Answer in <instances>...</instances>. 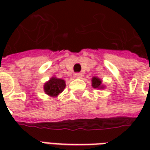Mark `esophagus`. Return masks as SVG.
<instances>
[{
	"instance_id": "34e87169",
	"label": "esophagus",
	"mask_w": 150,
	"mask_h": 150,
	"mask_svg": "<svg viewBox=\"0 0 150 150\" xmlns=\"http://www.w3.org/2000/svg\"><path fill=\"white\" fill-rule=\"evenodd\" d=\"M75 78H76V79L82 78V74H81V73H76V74L75 75Z\"/></svg>"
}]
</instances>
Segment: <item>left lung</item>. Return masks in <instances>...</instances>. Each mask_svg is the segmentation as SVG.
I'll return each mask as SVG.
<instances>
[{"label":"left lung","mask_w":150,"mask_h":150,"mask_svg":"<svg viewBox=\"0 0 150 150\" xmlns=\"http://www.w3.org/2000/svg\"><path fill=\"white\" fill-rule=\"evenodd\" d=\"M91 86L92 88L96 89H104L105 86L103 84L102 79L98 78L97 76H93L91 79Z\"/></svg>","instance_id":"8db88e82"}]
</instances>
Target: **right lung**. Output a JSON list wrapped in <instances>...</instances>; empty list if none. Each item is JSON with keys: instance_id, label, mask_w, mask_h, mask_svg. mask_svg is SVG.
Here are the masks:
<instances>
[{"instance_id": "add662e5", "label": "right lung", "mask_w": 150, "mask_h": 150, "mask_svg": "<svg viewBox=\"0 0 150 150\" xmlns=\"http://www.w3.org/2000/svg\"><path fill=\"white\" fill-rule=\"evenodd\" d=\"M65 88V80L57 78L55 76L51 77L43 86L44 92L50 97H57L60 93H62Z\"/></svg>"}]
</instances>
